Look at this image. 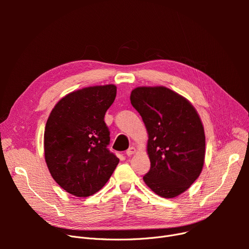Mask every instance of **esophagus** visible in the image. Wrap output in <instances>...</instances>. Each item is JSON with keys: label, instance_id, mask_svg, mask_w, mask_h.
Masks as SVG:
<instances>
[{"label": "esophagus", "instance_id": "34e87169", "mask_svg": "<svg viewBox=\"0 0 249 249\" xmlns=\"http://www.w3.org/2000/svg\"><path fill=\"white\" fill-rule=\"evenodd\" d=\"M136 152V148L135 147H129L128 149H127V151H126V154L128 155V156H131L132 154H134Z\"/></svg>", "mask_w": 249, "mask_h": 249}]
</instances>
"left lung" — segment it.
Instances as JSON below:
<instances>
[{
	"label": "left lung",
	"instance_id": "1",
	"mask_svg": "<svg viewBox=\"0 0 249 249\" xmlns=\"http://www.w3.org/2000/svg\"><path fill=\"white\" fill-rule=\"evenodd\" d=\"M147 130L146 186L162 198L186 192L202 172L205 131L193 105L165 87H138L130 95Z\"/></svg>",
	"mask_w": 249,
	"mask_h": 249
}]
</instances>
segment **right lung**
I'll use <instances>...</instances> for the list:
<instances>
[{
    "label": "right lung",
    "mask_w": 249,
    "mask_h": 249,
    "mask_svg": "<svg viewBox=\"0 0 249 249\" xmlns=\"http://www.w3.org/2000/svg\"><path fill=\"white\" fill-rule=\"evenodd\" d=\"M117 93L115 85L94 86L64 96L52 109L44 131V156L57 184L75 197L99 192L119 159L110 152L105 114Z\"/></svg>",
    "instance_id": "obj_1"
}]
</instances>
